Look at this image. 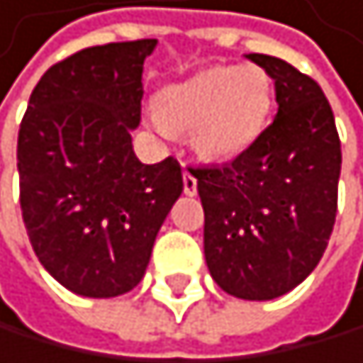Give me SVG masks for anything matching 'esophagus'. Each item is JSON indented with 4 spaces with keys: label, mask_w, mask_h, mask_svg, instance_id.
I'll list each match as a JSON object with an SVG mask.
<instances>
[{
    "label": "esophagus",
    "mask_w": 363,
    "mask_h": 363,
    "mask_svg": "<svg viewBox=\"0 0 363 363\" xmlns=\"http://www.w3.org/2000/svg\"><path fill=\"white\" fill-rule=\"evenodd\" d=\"M183 189L187 196H194L196 194V178L189 174V171H183Z\"/></svg>",
    "instance_id": "1"
}]
</instances>
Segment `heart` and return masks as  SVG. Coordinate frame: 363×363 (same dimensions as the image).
<instances>
[{"instance_id":"b5f03b06","label":"heart","mask_w":363,"mask_h":363,"mask_svg":"<svg viewBox=\"0 0 363 363\" xmlns=\"http://www.w3.org/2000/svg\"><path fill=\"white\" fill-rule=\"evenodd\" d=\"M276 87L257 65H218L162 87L150 127L162 136L192 132L206 162L227 164L245 155L269 127Z\"/></svg>"}]
</instances>
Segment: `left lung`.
Returning a JSON list of instances; mask_svg holds the SVG:
<instances>
[{
	"label": "left lung",
	"instance_id": "1",
	"mask_svg": "<svg viewBox=\"0 0 363 363\" xmlns=\"http://www.w3.org/2000/svg\"><path fill=\"white\" fill-rule=\"evenodd\" d=\"M273 78L278 116L225 167L192 169L213 280L245 301L292 292L318 267L336 220L340 141L322 87L285 60L245 55Z\"/></svg>",
	"mask_w": 363,
	"mask_h": 363
}]
</instances>
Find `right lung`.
<instances>
[{
	"instance_id": "right-lung-1",
	"label": "right lung",
	"mask_w": 363,
	"mask_h": 363,
	"mask_svg": "<svg viewBox=\"0 0 363 363\" xmlns=\"http://www.w3.org/2000/svg\"><path fill=\"white\" fill-rule=\"evenodd\" d=\"M157 41L94 45L36 83L18 134L20 208L43 269L69 292L111 298L134 289L157 231L183 194L174 157L143 164V62Z\"/></svg>"
}]
</instances>
